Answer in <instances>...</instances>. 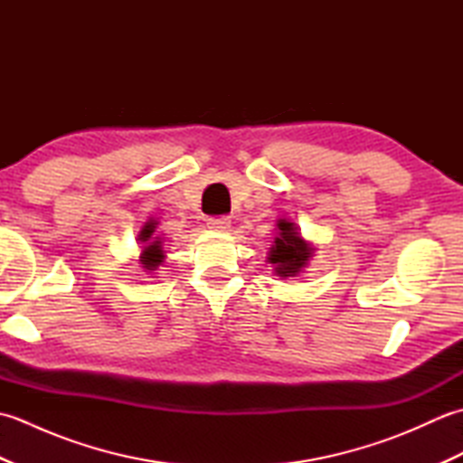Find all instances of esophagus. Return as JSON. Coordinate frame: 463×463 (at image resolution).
<instances>
[{
    "mask_svg": "<svg viewBox=\"0 0 463 463\" xmlns=\"http://www.w3.org/2000/svg\"><path fill=\"white\" fill-rule=\"evenodd\" d=\"M206 224H209V229L213 231H226L231 229V219L229 216H211Z\"/></svg>",
    "mask_w": 463,
    "mask_h": 463,
    "instance_id": "1",
    "label": "esophagus"
}]
</instances>
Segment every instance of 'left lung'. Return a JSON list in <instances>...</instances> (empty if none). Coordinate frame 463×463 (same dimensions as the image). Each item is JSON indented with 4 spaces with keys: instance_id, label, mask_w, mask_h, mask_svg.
Returning <instances> with one entry per match:
<instances>
[{
    "instance_id": "left-lung-1",
    "label": "left lung",
    "mask_w": 463,
    "mask_h": 463,
    "mask_svg": "<svg viewBox=\"0 0 463 463\" xmlns=\"http://www.w3.org/2000/svg\"><path fill=\"white\" fill-rule=\"evenodd\" d=\"M277 226L279 237L274 239L269 254V262L274 264V272H277L279 277H297V274L302 272V269L308 264L314 247L300 237V232L294 222L280 219Z\"/></svg>"
}]
</instances>
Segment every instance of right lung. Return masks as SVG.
<instances>
[{"label":"right lung","instance_id":"right-lung-1","mask_svg":"<svg viewBox=\"0 0 463 463\" xmlns=\"http://www.w3.org/2000/svg\"><path fill=\"white\" fill-rule=\"evenodd\" d=\"M156 221H146L143 231L139 232V241L145 244L141 252V264L146 270H156V267L165 260V249H163V239L159 234H155Z\"/></svg>","mask_w":463,"mask_h":463}]
</instances>
